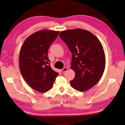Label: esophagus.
Wrapping results in <instances>:
<instances>
[{"mask_svg": "<svg viewBox=\"0 0 125 125\" xmlns=\"http://www.w3.org/2000/svg\"><path fill=\"white\" fill-rule=\"evenodd\" d=\"M68 70V68L67 67H65V68H63L62 70V73H66V72Z\"/></svg>", "mask_w": 125, "mask_h": 125, "instance_id": "34e87169", "label": "esophagus"}]
</instances>
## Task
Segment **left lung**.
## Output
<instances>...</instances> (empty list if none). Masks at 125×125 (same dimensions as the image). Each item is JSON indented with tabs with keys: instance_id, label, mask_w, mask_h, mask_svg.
Here are the masks:
<instances>
[{
	"instance_id": "left-lung-1",
	"label": "left lung",
	"mask_w": 125,
	"mask_h": 125,
	"mask_svg": "<svg viewBox=\"0 0 125 125\" xmlns=\"http://www.w3.org/2000/svg\"><path fill=\"white\" fill-rule=\"evenodd\" d=\"M59 35L73 55L71 68L75 77L70 81L71 86L81 92L92 88L105 68V52L100 40L90 31L79 28L63 31Z\"/></svg>"
}]
</instances>
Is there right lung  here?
I'll use <instances>...</instances> for the list:
<instances>
[{
	"instance_id": "right-lung-1",
	"label": "right lung",
	"mask_w": 125,
	"mask_h": 125,
	"mask_svg": "<svg viewBox=\"0 0 125 125\" xmlns=\"http://www.w3.org/2000/svg\"><path fill=\"white\" fill-rule=\"evenodd\" d=\"M59 31L43 30L24 41L19 54V67L25 81L36 91L46 92L53 86L59 73L50 65L48 50Z\"/></svg>"
}]
</instances>
